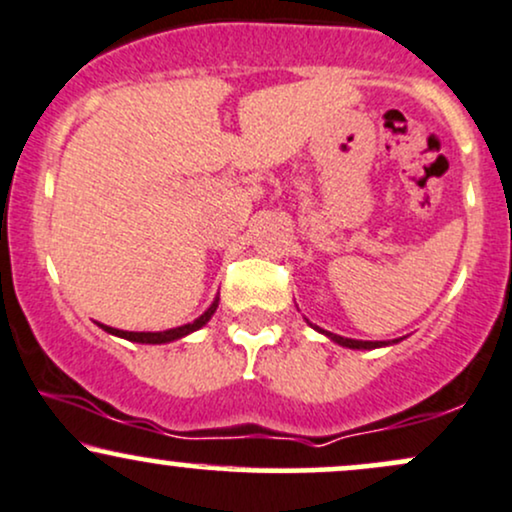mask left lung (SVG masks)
I'll list each match as a JSON object with an SVG mask.
<instances>
[{"instance_id":"8db88e82","label":"left lung","mask_w":512,"mask_h":512,"mask_svg":"<svg viewBox=\"0 0 512 512\" xmlns=\"http://www.w3.org/2000/svg\"><path fill=\"white\" fill-rule=\"evenodd\" d=\"M315 330L322 332V334H327V337H330L332 342H337V344H342V346H349V349H378V346L387 344V342H358V339H346V337H339V334L320 330V327H315Z\"/></svg>"}]
</instances>
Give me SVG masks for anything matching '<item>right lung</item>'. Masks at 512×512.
<instances>
[{
	"mask_svg": "<svg viewBox=\"0 0 512 512\" xmlns=\"http://www.w3.org/2000/svg\"><path fill=\"white\" fill-rule=\"evenodd\" d=\"M216 305H219V301L211 303V308L207 310V313L199 315L195 322H190V325L175 327V330H166V332H122V330H113V327H108V325H101V327H103L105 332L117 334V337H122V339H129V342H139V344H166V342H173V339L185 337V334L195 332V330H199V327L207 325L209 317L214 315Z\"/></svg>",
	"mask_w": 512,
	"mask_h": 512,
	"instance_id": "obj_1",
	"label": "right lung"
}]
</instances>
